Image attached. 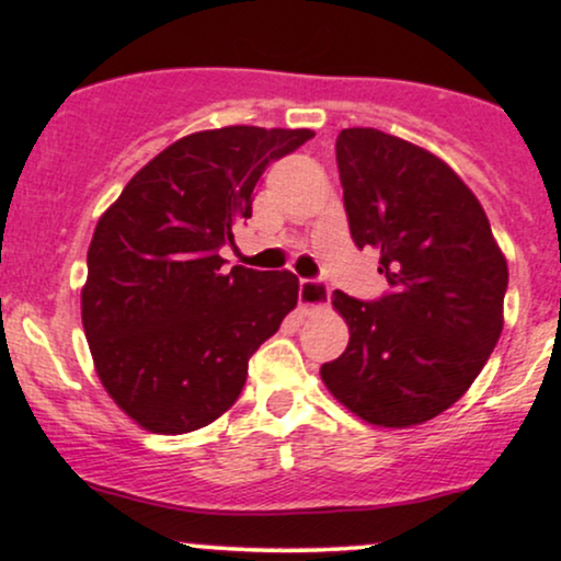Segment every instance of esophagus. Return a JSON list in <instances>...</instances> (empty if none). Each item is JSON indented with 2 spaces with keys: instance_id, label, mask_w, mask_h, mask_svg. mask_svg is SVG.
Returning a JSON list of instances; mask_svg holds the SVG:
<instances>
[{
  "instance_id": "1",
  "label": "esophagus",
  "mask_w": 561,
  "mask_h": 561,
  "mask_svg": "<svg viewBox=\"0 0 561 561\" xmlns=\"http://www.w3.org/2000/svg\"><path fill=\"white\" fill-rule=\"evenodd\" d=\"M298 300L302 311H321L330 302V287L319 279H300Z\"/></svg>"
}]
</instances>
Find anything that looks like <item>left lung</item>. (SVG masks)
Masks as SVG:
<instances>
[{
    "label": "left lung",
    "instance_id": "obj_1",
    "mask_svg": "<svg viewBox=\"0 0 561 561\" xmlns=\"http://www.w3.org/2000/svg\"><path fill=\"white\" fill-rule=\"evenodd\" d=\"M334 150L351 237L377 250L390 293L334 289L351 340L321 379L364 422L411 427L459 401L493 353L506 259L480 199L433 152L377 128H343Z\"/></svg>",
    "mask_w": 561,
    "mask_h": 561
}]
</instances>
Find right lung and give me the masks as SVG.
<instances>
[{
	"mask_svg": "<svg viewBox=\"0 0 561 561\" xmlns=\"http://www.w3.org/2000/svg\"><path fill=\"white\" fill-rule=\"evenodd\" d=\"M311 128L224 126L173 141L96 221L81 319L107 396L139 427L182 435L240 398L248 362L298 306V276L218 250L253 214L268 163Z\"/></svg>",
	"mask_w": 561,
	"mask_h": 561,
	"instance_id": "right-lung-1",
	"label": "right lung"
}]
</instances>
